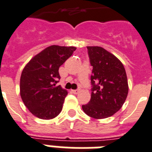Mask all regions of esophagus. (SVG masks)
Segmentation results:
<instances>
[{
  "instance_id": "1",
  "label": "esophagus",
  "mask_w": 152,
  "mask_h": 152,
  "mask_svg": "<svg viewBox=\"0 0 152 152\" xmlns=\"http://www.w3.org/2000/svg\"><path fill=\"white\" fill-rule=\"evenodd\" d=\"M72 92L74 94H79V92H80V90H72Z\"/></svg>"
}]
</instances>
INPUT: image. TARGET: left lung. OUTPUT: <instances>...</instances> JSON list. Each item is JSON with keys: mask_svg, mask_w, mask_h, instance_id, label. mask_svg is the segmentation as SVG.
<instances>
[{"mask_svg": "<svg viewBox=\"0 0 152 152\" xmlns=\"http://www.w3.org/2000/svg\"><path fill=\"white\" fill-rule=\"evenodd\" d=\"M88 56L93 66L91 98L82 106L85 113L95 119L111 117L125 102L128 94L127 74L121 62L99 46H88Z\"/></svg>", "mask_w": 152, "mask_h": 152, "instance_id": "obj_1", "label": "left lung"}]
</instances>
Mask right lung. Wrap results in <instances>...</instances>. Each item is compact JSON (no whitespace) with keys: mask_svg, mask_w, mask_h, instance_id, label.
Segmentation results:
<instances>
[{"mask_svg":"<svg viewBox=\"0 0 152 152\" xmlns=\"http://www.w3.org/2000/svg\"><path fill=\"white\" fill-rule=\"evenodd\" d=\"M76 47L51 45L33 57L21 72L20 94L29 111L40 119L59 114L67 91L56 86L58 69L72 55Z\"/></svg>","mask_w":152,"mask_h":152,"instance_id":"right-lung-1","label":"right lung"}]
</instances>
